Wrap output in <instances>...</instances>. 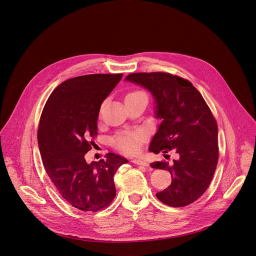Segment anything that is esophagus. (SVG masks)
Instances as JSON below:
<instances>
[{"label":"esophagus","mask_w":256,"mask_h":256,"mask_svg":"<svg viewBox=\"0 0 256 256\" xmlns=\"http://www.w3.org/2000/svg\"><path fill=\"white\" fill-rule=\"evenodd\" d=\"M132 163H134V164H136V165H142V166H144V167H146V168H149V164L146 162V161H144V160H140V159H134L132 161Z\"/></svg>","instance_id":"esophagus-1"}]
</instances>
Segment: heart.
I'll list each match as a JSON object with an SVG mask.
<instances>
[{
  "instance_id": "b5f03b06",
  "label": "heart",
  "mask_w": 256,
  "mask_h": 256,
  "mask_svg": "<svg viewBox=\"0 0 256 256\" xmlns=\"http://www.w3.org/2000/svg\"><path fill=\"white\" fill-rule=\"evenodd\" d=\"M138 93V92H134ZM134 94V93H130ZM130 95V94H128ZM144 140V134L142 132L124 134L116 138V148L126 154H134L140 150V146Z\"/></svg>"
}]
</instances>
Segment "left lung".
<instances>
[{
  "label": "left lung",
  "mask_w": 256,
  "mask_h": 256,
  "mask_svg": "<svg viewBox=\"0 0 256 256\" xmlns=\"http://www.w3.org/2000/svg\"><path fill=\"white\" fill-rule=\"evenodd\" d=\"M124 81L147 89L155 100L161 124L149 151L166 154L172 150L178 156L171 164H151L172 176L171 184L156 194L157 198L174 208L194 202L208 188L218 158V126L210 109L190 81L167 72H134Z\"/></svg>",
  "instance_id": "obj_1"
}]
</instances>
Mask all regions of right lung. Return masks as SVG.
Listing matches in <instances>:
<instances>
[{
    "mask_svg": "<svg viewBox=\"0 0 256 256\" xmlns=\"http://www.w3.org/2000/svg\"><path fill=\"white\" fill-rule=\"evenodd\" d=\"M122 74H94L68 79L48 97L40 122L38 147L44 166L62 198L84 212L106 208L116 194L114 176L128 161L108 153L87 163L97 134L100 106Z\"/></svg>",
    "mask_w": 256,
    "mask_h": 256,
    "instance_id": "right-lung-1",
    "label": "right lung"
}]
</instances>
